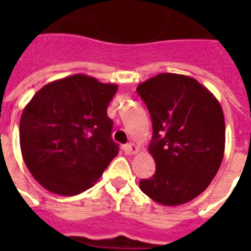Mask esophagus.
Masks as SVG:
<instances>
[{"instance_id":"esophagus-1","label":"esophagus","mask_w":251,"mask_h":251,"mask_svg":"<svg viewBox=\"0 0 251 251\" xmlns=\"http://www.w3.org/2000/svg\"><path fill=\"white\" fill-rule=\"evenodd\" d=\"M124 152L126 154H134V153L138 152V147L136 144H126V145H124Z\"/></svg>"}]
</instances>
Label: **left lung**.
I'll use <instances>...</instances> for the list:
<instances>
[{"mask_svg":"<svg viewBox=\"0 0 251 251\" xmlns=\"http://www.w3.org/2000/svg\"><path fill=\"white\" fill-rule=\"evenodd\" d=\"M137 93L152 118L148 149L156 163L140 188L160 204H184L210 185L221 167L226 131L221 103L196 79L169 72L138 84Z\"/></svg>","mask_w":251,"mask_h":251,"instance_id":"1","label":"left lung"}]
</instances>
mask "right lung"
I'll use <instances>...</instances> for the list:
<instances>
[{"label": "right lung", "mask_w": 251, "mask_h": 251, "mask_svg": "<svg viewBox=\"0 0 251 251\" xmlns=\"http://www.w3.org/2000/svg\"><path fill=\"white\" fill-rule=\"evenodd\" d=\"M117 90V84L76 74L46 84L25 106L21 153L44 188L63 196L82 194L118 154L107 117Z\"/></svg>", "instance_id": "right-lung-1"}]
</instances>
